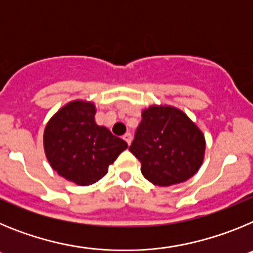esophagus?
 <instances>
[{
	"label": "esophagus",
	"instance_id": "1",
	"mask_svg": "<svg viewBox=\"0 0 253 253\" xmlns=\"http://www.w3.org/2000/svg\"><path fill=\"white\" fill-rule=\"evenodd\" d=\"M123 139H124L125 142L128 143L129 146H130V143H131V134H130V133H125V134H124V137H123Z\"/></svg>",
	"mask_w": 253,
	"mask_h": 253
}]
</instances>
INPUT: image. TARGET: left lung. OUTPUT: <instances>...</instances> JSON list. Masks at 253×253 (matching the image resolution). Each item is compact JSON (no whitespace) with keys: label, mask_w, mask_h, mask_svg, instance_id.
<instances>
[{"label":"left lung","mask_w":253,"mask_h":253,"mask_svg":"<svg viewBox=\"0 0 253 253\" xmlns=\"http://www.w3.org/2000/svg\"><path fill=\"white\" fill-rule=\"evenodd\" d=\"M129 151L139 160L142 175L158 186L181 184L193 177L205 157V137L182 110L151 105L142 110Z\"/></svg>","instance_id":"left-lung-1"}]
</instances>
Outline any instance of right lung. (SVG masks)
Masks as SVG:
<instances>
[{"label": "right lung", "instance_id": "right-lung-1", "mask_svg": "<svg viewBox=\"0 0 253 253\" xmlns=\"http://www.w3.org/2000/svg\"><path fill=\"white\" fill-rule=\"evenodd\" d=\"M92 101L73 100L62 106L46 123L44 152L51 169L66 180L88 186L104 177L126 142L106 126L97 125Z\"/></svg>", "mask_w": 253, "mask_h": 253}]
</instances>
